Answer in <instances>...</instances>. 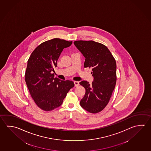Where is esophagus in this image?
I'll use <instances>...</instances> for the list:
<instances>
[{"label": "esophagus", "mask_w": 151, "mask_h": 151, "mask_svg": "<svg viewBox=\"0 0 151 151\" xmlns=\"http://www.w3.org/2000/svg\"><path fill=\"white\" fill-rule=\"evenodd\" d=\"M74 83L76 87H78V86L79 85V82L78 81H74Z\"/></svg>", "instance_id": "obj_1"}]
</instances>
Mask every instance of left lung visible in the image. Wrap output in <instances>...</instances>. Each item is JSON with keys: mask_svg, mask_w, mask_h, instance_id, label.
<instances>
[{"mask_svg": "<svg viewBox=\"0 0 151 151\" xmlns=\"http://www.w3.org/2000/svg\"><path fill=\"white\" fill-rule=\"evenodd\" d=\"M74 44L85 58L84 67L92 69L91 73L93 77L91 84L87 81L80 82L86 89L80 105L89 112H99L107 105L115 88V60L103 44L93 40H78Z\"/></svg>", "mask_w": 151, "mask_h": 151, "instance_id": "obj_1", "label": "left lung"}]
</instances>
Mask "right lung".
Segmentation results:
<instances>
[{"mask_svg": "<svg viewBox=\"0 0 151 151\" xmlns=\"http://www.w3.org/2000/svg\"><path fill=\"white\" fill-rule=\"evenodd\" d=\"M72 41L54 38L39 45L27 60L25 80L27 88L37 105L45 111L60 106L69 91L74 86L70 80L54 78V68L65 48Z\"/></svg>", "mask_w": 151, "mask_h": 151, "instance_id": "right-lung-1", "label": "right lung"}]
</instances>
